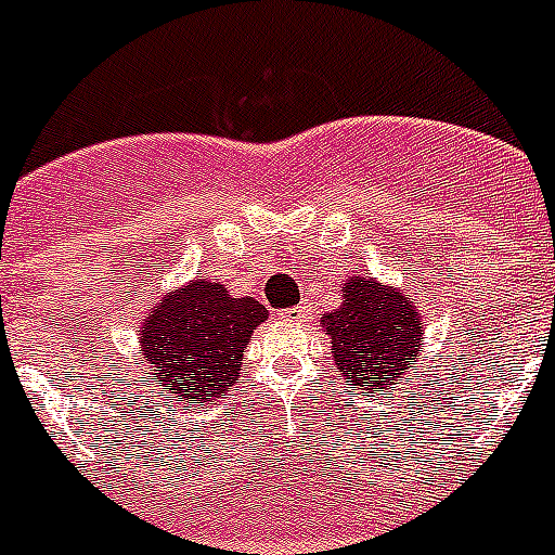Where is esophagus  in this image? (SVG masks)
Wrapping results in <instances>:
<instances>
[{
  "label": "esophagus",
  "mask_w": 555,
  "mask_h": 555,
  "mask_svg": "<svg viewBox=\"0 0 555 555\" xmlns=\"http://www.w3.org/2000/svg\"><path fill=\"white\" fill-rule=\"evenodd\" d=\"M281 320H286V322H302V320H308V306L286 308V311L281 313Z\"/></svg>",
  "instance_id": "34e87169"
}]
</instances>
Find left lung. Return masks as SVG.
Returning <instances> with one entry per match:
<instances>
[{
	"label": "left lung",
	"instance_id": "obj_1",
	"mask_svg": "<svg viewBox=\"0 0 555 555\" xmlns=\"http://www.w3.org/2000/svg\"><path fill=\"white\" fill-rule=\"evenodd\" d=\"M341 292V308L320 320L331 336L333 364L350 389L370 397L391 389L420 352V311L409 294L372 278H352Z\"/></svg>",
	"mask_w": 555,
	"mask_h": 555
}]
</instances>
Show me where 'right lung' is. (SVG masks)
I'll return each instance as SVG.
<instances>
[{
  "mask_svg": "<svg viewBox=\"0 0 555 555\" xmlns=\"http://www.w3.org/2000/svg\"><path fill=\"white\" fill-rule=\"evenodd\" d=\"M269 313L253 297H230L208 278L175 288L146 313L139 333L150 380H160L191 409L228 395L242 372L244 347Z\"/></svg>",
  "mask_w": 555,
  "mask_h": 555,
  "instance_id": "add662e5",
  "label": "right lung"
}]
</instances>
